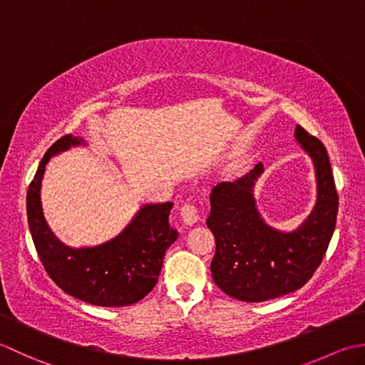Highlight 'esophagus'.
Returning a JSON list of instances; mask_svg holds the SVG:
<instances>
[{
	"label": "esophagus",
	"mask_w": 365,
	"mask_h": 365,
	"mask_svg": "<svg viewBox=\"0 0 365 365\" xmlns=\"http://www.w3.org/2000/svg\"><path fill=\"white\" fill-rule=\"evenodd\" d=\"M181 220H182V224L184 225H187V227H190V225H193V224H197L198 222V219H200V214H198V210L193 205H184L182 207H181Z\"/></svg>",
	"instance_id": "esophagus-1"
}]
</instances>
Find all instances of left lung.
Returning a JSON list of instances; mask_svg holds the SVG:
<instances>
[{"mask_svg": "<svg viewBox=\"0 0 365 365\" xmlns=\"http://www.w3.org/2000/svg\"><path fill=\"white\" fill-rule=\"evenodd\" d=\"M294 138L314 162L317 202L302 224L280 232L266 224L254 197L264 168L259 162L236 181L211 192L206 220L215 240L212 279L235 299L262 302L296 292L314 276L336 228L339 195L324 145L296 125Z\"/></svg>", "mask_w": 365, "mask_h": 365, "instance_id": "8db88e82", "label": "left lung"}]
</instances>
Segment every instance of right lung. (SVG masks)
<instances>
[{
  "mask_svg": "<svg viewBox=\"0 0 365 365\" xmlns=\"http://www.w3.org/2000/svg\"><path fill=\"white\" fill-rule=\"evenodd\" d=\"M80 145L86 146L85 138L69 133L43 155L26 193L29 232L47 274L64 293L99 307L130 306L158 284L165 252L178 240L168 222L173 203L143 205L120 235L103 244L66 245L43 217L41 185L48 160Z\"/></svg>",
  "mask_w": 365,
  "mask_h": 365,
  "instance_id": "obj_1",
  "label": "right lung"
}]
</instances>
